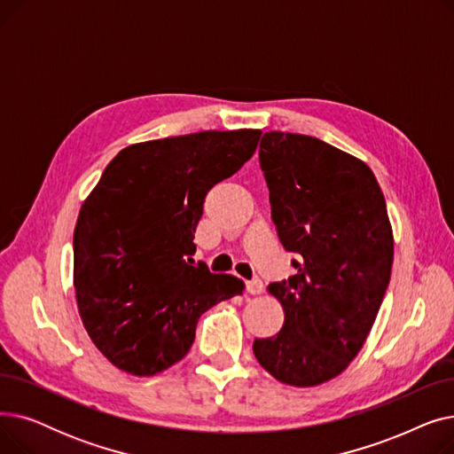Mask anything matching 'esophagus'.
<instances>
[{
	"instance_id": "obj_1",
	"label": "esophagus",
	"mask_w": 454,
	"mask_h": 454,
	"mask_svg": "<svg viewBox=\"0 0 454 454\" xmlns=\"http://www.w3.org/2000/svg\"><path fill=\"white\" fill-rule=\"evenodd\" d=\"M247 291H248L250 294H259V293H263V281H261L257 276H255V278H252L250 281H247Z\"/></svg>"
}]
</instances>
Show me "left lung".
Masks as SVG:
<instances>
[{
    "label": "left lung",
    "instance_id": "1",
    "mask_svg": "<svg viewBox=\"0 0 454 454\" xmlns=\"http://www.w3.org/2000/svg\"><path fill=\"white\" fill-rule=\"evenodd\" d=\"M272 221L296 274L270 283L285 324L254 355L285 385L337 377L363 348L390 283L394 239L373 173L325 141L265 132L259 145Z\"/></svg>",
    "mask_w": 454,
    "mask_h": 454
}]
</instances>
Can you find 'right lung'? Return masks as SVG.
<instances>
[{
  "mask_svg": "<svg viewBox=\"0 0 454 454\" xmlns=\"http://www.w3.org/2000/svg\"><path fill=\"white\" fill-rule=\"evenodd\" d=\"M261 130H204L119 153L84 200L74 233L79 313L93 344L132 375L178 363L200 315L243 281L195 263L207 191L252 158Z\"/></svg>",
  "mask_w": 454,
  "mask_h": 454,
  "instance_id": "obj_1",
  "label": "right lung"
}]
</instances>
